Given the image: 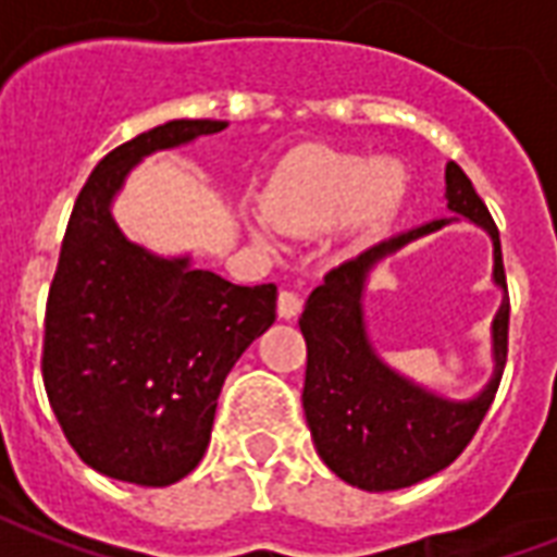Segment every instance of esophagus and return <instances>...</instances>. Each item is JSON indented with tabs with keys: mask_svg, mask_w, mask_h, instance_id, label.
Returning <instances> with one entry per match:
<instances>
[{
	"mask_svg": "<svg viewBox=\"0 0 557 557\" xmlns=\"http://www.w3.org/2000/svg\"><path fill=\"white\" fill-rule=\"evenodd\" d=\"M304 310V301L295 295V292L283 289L277 298V315L280 319H295V315Z\"/></svg>",
	"mask_w": 557,
	"mask_h": 557,
	"instance_id": "34e87169",
	"label": "esophagus"
}]
</instances>
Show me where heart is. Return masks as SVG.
<instances>
[{
  "label": "heart",
  "instance_id": "obj_1",
  "mask_svg": "<svg viewBox=\"0 0 557 557\" xmlns=\"http://www.w3.org/2000/svg\"><path fill=\"white\" fill-rule=\"evenodd\" d=\"M409 196V170L394 158L367 163L361 154L310 146L283 160L262 196V214L250 220L259 244L280 232H319L337 220L339 235L370 238L397 218Z\"/></svg>",
  "mask_w": 557,
  "mask_h": 557
}]
</instances>
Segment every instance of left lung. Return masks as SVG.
<instances>
[{
	"label": "left lung",
	"mask_w": 557,
	"mask_h": 557,
	"mask_svg": "<svg viewBox=\"0 0 557 557\" xmlns=\"http://www.w3.org/2000/svg\"><path fill=\"white\" fill-rule=\"evenodd\" d=\"M444 199L456 218L430 220L399 232L327 271L325 283L310 292L298 319L307 339L301 399L315 454L339 480L358 490H406L450 466L474 438L502 382L510 304L498 230L471 178L454 160L444 170ZM459 216L480 225L493 238V282L505 292L503 307L493 320L496 370L487 387L471 400L442 398L397 374L374 351L362 319V292L372 268Z\"/></svg>",
	"instance_id": "obj_1"
}]
</instances>
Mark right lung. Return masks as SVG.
<instances>
[{"label":"right lung","instance_id":"1","mask_svg":"<svg viewBox=\"0 0 557 557\" xmlns=\"http://www.w3.org/2000/svg\"><path fill=\"white\" fill-rule=\"evenodd\" d=\"M172 119L113 148L83 184L44 325V387L77 456L107 478L170 486L206 456L220 387L274 325L277 286H235L190 256L131 242L113 202L139 160L220 134Z\"/></svg>","mask_w":557,"mask_h":557}]
</instances>
